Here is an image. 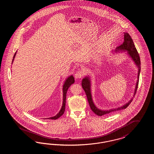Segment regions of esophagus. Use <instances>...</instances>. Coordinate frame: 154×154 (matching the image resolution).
Wrapping results in <instances>:
<instances>
[{"label": "esophagus", "instance_id": "1", "mask_svg": "<svg viewBox=\"0 0 154 154\" xmlns=\"http://www.w3.org/2000/svg\"><path fill=\"white\" fill-rule=\"evenodd\" d=\"M84 74V71L82 70H79L76 72L75 73V79H81Z\"/></svg>", "mask_w": 154, "mask_h": 154}]
</instances>
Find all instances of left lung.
Wrapping results in <instances>:
<instances>
[{"label":"left lung","mask_w":154,"mask_h":154,"mask_svg":"<svg viewBox=\"0 0 154 154\" xmlns=\"http://www.w3.org/2000/svg\"><path fill=\"white\" fill-rule=\"evenodd\" d=\"M118 50H126L128 51V54H129V55L132 58V59L134 61L135 63L138 66V69H139V72H138V80L136 84V89H135V92H134V95L136 93V91L137 90L138 88V85H139V75L140 73V70H141V67H140V58L139 54L138 53V52L137 51L135 45L134 44V43L133 42L132 37L128 33H124V42L121 44L120 46H119L117 48ZM82 88L84 89L86 95L87 96V99H88V102L89 106L91 109V110H92V111L96 114V115L99 116H102L104 115L109 114L110 112H115L119 110H123L126 108L128 107V106L132 102V99L131 100H130L129 102L128 103L124 105L122 107H119L117 109H112V110H107V111H102V110H99L94 104V103L92 101V96L91 94V89H90V81L89 80L88 77H85V79H84L82 81Z\"/></svg>","instance_id":"obj_1"}]
</instances>
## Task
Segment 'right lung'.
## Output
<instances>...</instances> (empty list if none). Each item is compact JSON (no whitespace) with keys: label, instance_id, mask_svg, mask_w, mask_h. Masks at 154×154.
Here are the masks:
<instances>
[{"label":"right lung","instance_id":"add662e5","mask_svg":"<svg viewBox=\"0 0 154 154\" xmlns=\"http://www.w3.org/2000/svg\"><path fill=\"white\" fill-rule=\"evenodd\" d=\"M15 54H16V52L15 53L14 55V57H13V60L15 56ZM73 83H74V79L73 76L71 75L70 77H69L67 80H66L65 84H64V85H63V104H62V107L61 108V110H60L58 114L53 117L50 118L48 119H58V118L60 117V116H62L64 112H65V105H66V93H67V91L68 90V88H69L70 87V85L72 84H73Z\"/></svg>","mask_w":154,"mask_h":154}]
</instances>
